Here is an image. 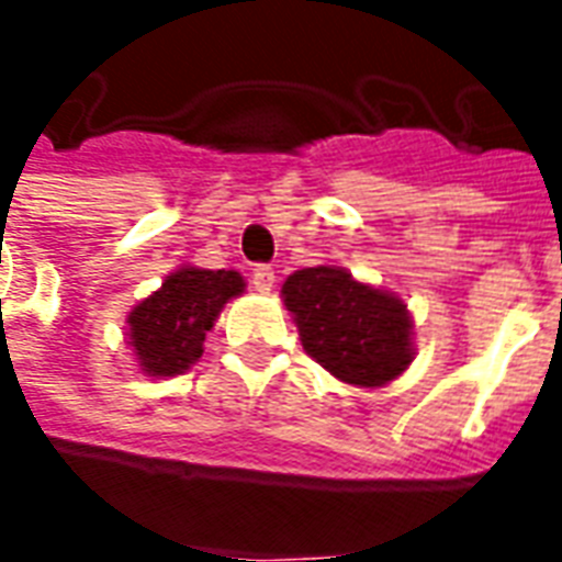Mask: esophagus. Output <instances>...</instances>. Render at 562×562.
<instances>
[{"label":"esophagus","instance_id":"esophagus-1","mask_svg":"<svg viewBox=\"0 0 562 562\" xmlns=\"http://www.w3.org/2000/svg\"><path fill=\"white\" fill-rule=\"evenodd\" d=\"M273 282H277V277H273V268L270 265H256L252 268V289L261 294H268L270 289H273Z\"/></svg>","mask_w":562,"mask_h":562}]
</instances>
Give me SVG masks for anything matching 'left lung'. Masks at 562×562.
<instances>
[{
  "label": "left lung",
  "instance_id": "left-lung-1",
  "mask_svg": "<svg viewBox=\"0 0 562 562\" xmlns=\"http://www.w3.org/2000/svg\"><path fill=\"white\" fill-rule=\"evenodd\" d=\"M310 358L349 385L376 389L413 361L409 313L394 294L370 289L340 268H304L282 285Z\"/></svg>",
  "mask_w": 562,
  "mask_h": 562
}]
</instances>
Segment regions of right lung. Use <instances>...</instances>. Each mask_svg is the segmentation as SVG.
<instances>
[{
    "instance_id": "add662e5",
    "label": "right lung",
    "mask_w": 562,
    "mask_h": 562,
    "mask_svg": "<svg viewBox=\"0 0 562 562\" xmlns=\"http://www.w3.org/2000/svg\"><path fill=\"white\" fill-rule=\"evenodd\" d=\"M244 292L237 270L180 268L128 313V340L149 376H177L204 352L220 310Z\"/></svg>"
}]
</instances>
